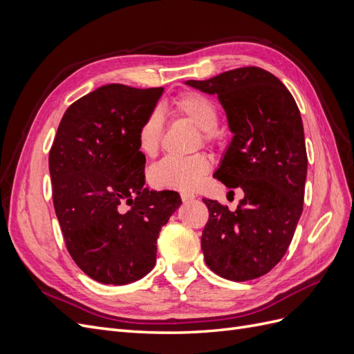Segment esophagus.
Segmentation results:
<instances>
[{"mask_svg": "<svg viewBox=\"0 0 354 354\" xmlns=\"http://www.w3.org/2000/svg\"><path fill=\"white\" fill-rule=\"evenodd\" d=\"M180 196H181V201H183V202H189V201H194L195 199V195L194 194H189V192H181Z\"/></svg>", "mask_w": 354, "mask_h": 354, "instance_id": "1", "label": "esophagus"}]
</instances>
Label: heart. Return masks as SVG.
Returning a JSON list of instances; mask_svg holds the SVG:
<instances>
[{
	"label": "heart",
	"instance_id": "1",
	"mask_svg": "<svg viewBox=\"0 0 354 354\" xmlns=\"http://www.w3.org/2000/svg\"><path fill=\"white\" fill-rule=\"evenodd\" d=\"M173 111L194 122L202 133L205 143L216 142L218 136V109L216 103L199 93H183L173 102ZM162 142V120L159 113L149 115L138 128L137 146L146 156H155ZM209 159L207 155L189 158H165L152 167L149 180L158 189L190 192L196 189L208 174Z\"/></svg>",
	"mask_w": 354,
	"mask_h": 354
}]
</instances>
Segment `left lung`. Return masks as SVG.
Segmentation results:
<instances>
[{
	"instance_id": "obj_1",
	"label": "left lung",
	"mask_w": 354,
	"mask_h": 354,
	"mask_svg": "<svg viewBox=\"0 0 354 354\" xmlns=\"http://www.w3.org/2000/svg\"><path fill=\"white\" fill-rule=\"evenodd\" d=\"M186 84L217 94L233 137L214 177L243 190L234 211L203 199L209 211L201 238L203 259L224 279H257L282 260L303 212L307 152L301 115L285 85L261 68Z\"/></svg>"
}]
</instances>
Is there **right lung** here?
Wrapping results in <instances>:
<instances>
[{"mask_svg": "<svg viewBox=\"0 0 354 354\" xmlns=\"http://www.w3.org/2000/svg\"><path fill=\"white\" fill-rule=\"evenodd\" d=\"M162 93L103 85L69 106L51 146L53 203L66 248L100 283L127 285L151 272L160 227L181 205L177 192L143 187L137 133Z\"/></svg>", "mask_w": 354, "mask_h": 354, "instance_id": "right-lung-1", "label": "right lung"}]
</instances>
